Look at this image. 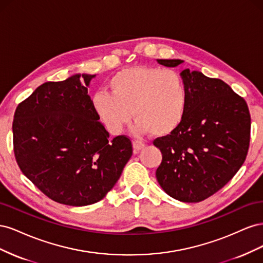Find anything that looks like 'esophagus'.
Here are the masks:
<instances>
[{
    "label": "esophagus",
    "mask_w": 263,
    "mask_h": 263,
    "mask_svg": "<svg viewBox=\"0 0 263 263\" xmlns=\"http://www.w3.org/2000/svg\"><path fill=\"white\" fill-rule=\"evenodd\" d=\"M145 144L144 142H141V141H139V140H134L133 141V147H134V153L135 154H137V153H139V150H141L142 148H145Z\"/></svg>",
    "instance_id": "obj_1"
}]
</instances>
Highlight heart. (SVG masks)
<instances>
[{
  "mask_svg": "<svg viewBox=\"0 0 263 263\" xmlns=\"http://www.w3.org/2000/svg\"><path fill=\"white\" fill-rule=\"evenodd\" d=\"M108 93L94 94V112L110 134H119L130 121L137 133L158 137L176 130L186 112L187 87L173 70L138 66L115 73L107 82Z\"/></svg>",
  "mask_w": 263,
  "mask_h": 263,
  "instance_id": "1",
  "label": "heart"
}]
</instances>
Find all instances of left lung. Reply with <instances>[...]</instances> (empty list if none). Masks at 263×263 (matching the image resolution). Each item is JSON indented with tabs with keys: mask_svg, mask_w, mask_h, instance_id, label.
<instances>
[{
	"mask_svg": "<svg viewBox=\"0 0 263 263\" xmlns=\"http://www.w3.org/2000/svg\"><path fill=\"white\" fill-rule=\"evenodd\" d=\"M177 67L180 59H158ZM186 112L178 128L154 140L162 161L156 171L166 194L181 202H202L224 187L246 160L251 118L243 98L220 79L183 70Z\"/></svg>",
	"mask_w": 263,
	"mask_h": 263,
	"instance_id": "8db88e82",
	"label": "left lung"
}]
</instances>
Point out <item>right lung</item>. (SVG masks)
<instances>
[{
  "label": "right lung",
  "mask_w": 263,
  "mask_h": 263,
  "mask_svg": "<svg viewBox=\"0 0 263 263\" xmlns=\"http://www.w3.org/2000/svg\"><path fill=\"white\" fill-rule=\"evenodd\" d=\"M80 74L39 85L15 109L13 149L21 171L52 201L85 206L113 189L133 155L132 140L109 139Z\"/></svg>",
  "instance_id": "add662e5"
}]
</instances>
